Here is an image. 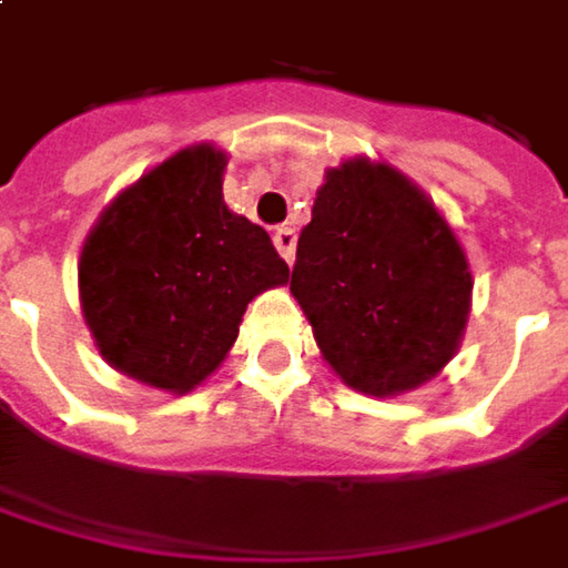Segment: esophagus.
Returning <instances> with one entry per match:
<instances>
[{
    "label": "esophagus",
    "instance_id": "1",
    "mask_svg": "<svg viewBox=\"0 0 568 568\" xmlns=\"http://www.w3.org/2000/svg\"><path fill=\"white\" fill-rule=\"evenodd\" d=\"M273 245H276V251L283 254L285 264H292V257H295V229L280 225V229L273 232Z\"/></svg>",
    "mask_w": 568,
    "mask_h": 568
}]
</instances>
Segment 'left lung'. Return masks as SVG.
<instances>
[{"label":"left lung","mask_w":568,"mask_h":568,"mask_svg":"<svg viewBox=\"0 0 568 568\" xmlns=\"http://www.w3.org/2000/svg\"><path fill=\"white\" fill-rule=\"evenodd\" d=\"M471 285L453 225L405 172L371 156L326 169L288 288L345 386L383 399L434 381L459 352Z\"/></svg>","instance_id":"8db88e82"}]
</instances>
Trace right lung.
I'll use <instances>...</instances> for the list:
<instances>
[{
    "label": "right lung",
    "mask_w": 568,
    "mask_h": 568,
    "mask_svg": "<svg viewBox=\"0 0 568 568\" xmlns=\"http://www.w3.org/2000/svg\"><path fill=\"white\" fill-rule=\"evenodd\" d=\"M229 156L191 144L119 191L84 239L81 314L131 381L185 396L225 362L247 304L288 283L261 225L223 201Z\"/></svg>",
    "instance_id": "add662e5"
}]
</instances>
